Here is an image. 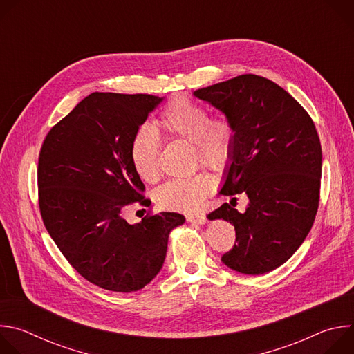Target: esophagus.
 I'll return each mask as SVG.
<instances>
[{
  "mask_svg": "<svg viewBox=\"0 0 354 354\" xmlns=\"http://www.w3.org/2000/svg\"><path fill=\"white\" fill-rule=\"evenodd\" d=\"M187 221L192 224H206L207 223V217L203 214H197V216H189Z\"/></svg>",
  "mask_w": 354,
  "mask_h": 354,
  "instance_id": "1",
  "label": "esophagus"
}]
</instances>
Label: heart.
I'll return each mask as SVG.
<instances>
[{
  "label": "heart",
  "mask_w": 354,
  "mask_h": 354,
  "mask_svg": "<svg viewBox=\"0 0 354 354\" xmlns=\"http://www.w3.org/2000/svg\"><path fill=\"white\" fill-rule=\"evenodd\" d=\"M157 126L171 138L192 142L196 165L223 171L234 157L236 142L234 119L228 113L212 116L207 106L189 96H174L160 112ZM160 154L158 136L148 126H141L133 136L130 157L134 171L142 180L154 182L160 176ZM213 187V178L205 172L169 179L156 190V203L164 210L194 213L203 206Z\"/></svg>",
  "instance_id": "b5f03b06"
}]
</instances>
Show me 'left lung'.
Masks as SVG:
<instances>
[{"mask_svg":"<svg viewBox=\"0 0 354 354\" xmlns=\"http://www.w3.org/2000/svg\"><path fill=\"white\" fill-rule=\"evenodd\" d=\"M194 95L234 119L236 142L220 193L249 198L245 213L224 203L209 214L235 227V243L221 261L245 274L272 272L304 242L318 212L322 151L315 124L287 91L255 74Z\"/></svg>","mask_w":354,"mask_h":354,"instance_id":"8db88e82","label":"left lung"}]
</instances>
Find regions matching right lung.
<instances>
[{
  "label": "right lung",
  "mask_w": 354,
  "mask_h": 354,
  "mask_svg": "<svg viewBox=\"0 0 354 354\" xmlns=\"http://www.w3.org/2000/svg\"><path fill=\"white\" fill-rule=\"evenodd\" d=\"M161 97L93 92L47 133L37 164L43 224L67 262L89 283L118 292L141 290L162 268L178 213L129 224V206L149 207L133 168L134 133ZM144 210V209H142Z\"/></svg>",
  "instance_id": "obj_1"
}]
</instances>
